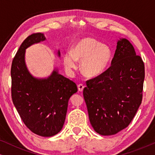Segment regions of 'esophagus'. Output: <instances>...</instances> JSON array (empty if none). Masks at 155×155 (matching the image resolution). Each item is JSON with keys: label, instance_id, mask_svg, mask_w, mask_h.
Masks as SVG:
<instances>
[{"label": "esophagus", "instance_id": "1", "mask_svg": "<svg viewBox=\"0 0 155 155\" xmlns=\"http://www.w3.org/2000/svg\"><path fill=\"white\" fill-rule=\"evenodd\" d=\"M84 87L82 84H78V90H79L80 92H82V91H83Z\"/></svg>", "mask_w": 155, "mask_h": 155}]
</instances>
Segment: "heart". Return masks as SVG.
Wrapping results in <instances>:
<instances>
[{
  "instance_id": "heart-1",
  "label": "heart",
  "mask_w": 155,
  "mask_h": 155,
  "mask_svg": "<svg viewBox=\"0 0 155 155\" xmlns=\"http://www.w3.org/2000/svg\"><path fill=\"white\" fill-rule=\"evenodd\" d=\"M112 58V50L109 45L101 44L92 37H84L74 44L72 51L63 55V64L69 73L77 68L78 61H81L80 70L88 78L102 74Z\"/></svg>"
}]
</instances>
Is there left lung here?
<instances>
[{"label":"left lung","mask_w":155,"mask_h":155,"mask_svg":"<svg viewBox=\"0 0 155 155\" xmlns=\"http://www.w3.org/2000/svg\"><path fill=\"white\" fill-rule=\"evenodd\" d=\"M145 66L130 42L117 41L111 66L87 81L83 96L90 124L97 133L112 135L128 126L143 98Z\"/></svg>","instance_id":"8db88e82"}]
</instances>
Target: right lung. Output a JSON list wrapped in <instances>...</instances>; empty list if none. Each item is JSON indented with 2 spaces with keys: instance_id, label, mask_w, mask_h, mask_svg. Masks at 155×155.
Wrapping results in <instances>:
<instances>
[{
  "instance_id": "1",
  "label": "right lung",
  "mask_w": 155,
  "mask_h": 155,
  "mask_svg": "<svg viewBox=\"0 0 155 155\" xmlns=\"http://www.w3.org/2000/svg\"><path fill=\"white\" fill-rule=\"evenodd\" d=\"M46 40L44 34L29 36L21 44L11 66L12 99L26 126L42 137L54 136L62 129L69 99L78 92L77 85L54 68L47 78L31 75L25 63L29 46ZM57 55L61 56L60 51Z\"/></svg>"
}]
</instances>
